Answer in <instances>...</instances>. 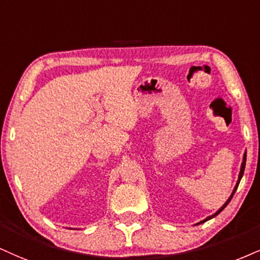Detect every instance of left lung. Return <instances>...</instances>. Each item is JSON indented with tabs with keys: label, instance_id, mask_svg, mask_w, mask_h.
<instances>
[{
	"label": "left lung",
	"instance_id": "obj_1",
	"mask_svg": "<svg viewBox=\"0 0 260 260\" xmlns=\"http://www.w3.org/2000/svg\"><path fill=\"white\" fill-rule=\"evenodd\" d=\"M245 166H246V152H245V154H243V160H242V164H241V169H240V174H239V179H238V182H236V185H235V188H234V190H233V193H232V195H230L229 197V199L228 200H226V203L223 205L222 207L219 208L218 211H217L216 213H213L212 216H210V217H207V218H205L204 220H201V222H199L198 224H201V223H205L206 222V220H210L211 218H213V217H216V216H218V214L222 212V211L224 210V208L226 207V205H228L229 203H230V200H232L233 199V197H234V194H235V191H236V189H238V187H239V183H240V181H241V178H242V176H243V171H245Z\"/></svg>",
	"mask_w": 260,
	"mask_h": 260
}]
</instances>
